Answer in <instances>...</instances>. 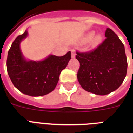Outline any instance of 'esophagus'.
I'll use <instances>...</instances> for the list:
<instances>
[{
  "mask_svg": "<svg viewBox=\"0 0 133 133\" xmlns=\"http://www.w3.org/2000/svg\"><path fill=\"white\" fill-rule=\"evenodd\" d=\"M75 56H76V52H75V50H71V57H72V58H75Z\"/></svg>",
  "mask_w": 133,
  "mask_h": 133,
  "instance_id": "1",
  "label": "esophagus"
}]
</instances>
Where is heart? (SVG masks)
<instances>
[{
    "instance_id": "heart-1",
    "label": "heart",
    "mask_w": 133,
    "mask_h": 133,
    "mask_svg": "<svg viewBox=\"0 0 133 133\" xmlns=\"http://www.w3.org/2000/svg\"><path fill=\"white\" fill-rule=\"evenodd\" d=\"M103 40V36L102 34L98 33L95 35V31L91 30L84 35L81 40V43L83 44L89 43V48L90 49H95L101 44Z\"/></svg>"
}]
</instances>
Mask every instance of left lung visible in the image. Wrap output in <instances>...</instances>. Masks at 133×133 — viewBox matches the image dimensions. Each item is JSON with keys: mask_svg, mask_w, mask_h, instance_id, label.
<instances>
[{"mask_svg": "<svg viewBox=\"0 0 133 133\" xmlns=\"http://www.w3.org/2000/svg\"><path fill=\"white\" fill-rule=\"evenodd\" d=\"M106 39L93 51L77 52L80 68L77 78L82 88L89 92L106 95L121 85L127 71L124 44L110 29Z\"/></svg>", "mask_w": 133, "mask_h": 133, "instance_id": "obj_1", "label": "left lung"}]
</instances>
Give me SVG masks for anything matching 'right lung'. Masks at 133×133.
<instances>
[{"instance_id": "right-lung-1", "label": "right lung", "mask_w": 133, "mask_h": 133, "mask_svg": "<svg viewBox=\"0 0 133 133\" xmlns=\"http://www.w3.org/2000/svg\"><path fill=\"white\" fill-rule=\"evenodd\" d=\"M28 36V30L14 41L8 52V74L14 86L31 97L47 95L55 89L61 71L71 58L70 52L57 56L50 55L41 61L27 60L21 49V43Z\"/></svg>"}]
</instances>
